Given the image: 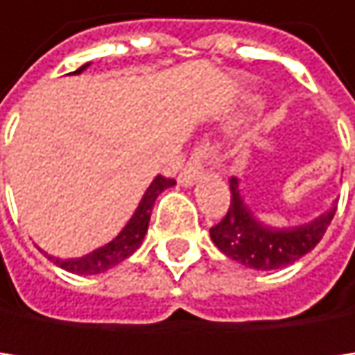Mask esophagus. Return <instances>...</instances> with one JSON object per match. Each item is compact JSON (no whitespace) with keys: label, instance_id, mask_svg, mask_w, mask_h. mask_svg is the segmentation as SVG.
<instances>
[{"label":"esophagus","instance_id":"1","mask_svg":"<svg viewBox=\"0 0 355 355\" xmlns=\"http://www.w3.org/2000/svg\"><path fill=\"white\" fill-rule=\"evenodd\" d=\"M219 159V151H217V146L215 142L211 140H202L196 148H193V153L189 157V162L185 164V168L181 170L179 174V181L183 185H191L198 176L202 174L204 170V164H211V162H217Z\"/></svg>","mask_w":355,"mask_h":355}]
</instances>
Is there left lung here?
<instances>
[{
	"label": "left lung",
	"mask_w": 355,
	"mask_h": 355,
	"mask_svg": "<svg viewBox=\"0 0 355 355\" xmlns=\"http://www.w3.org/2000/svg\"><path fill=\"white\" fill-rule=\"evenodd\" d=\"M336 213V207L300 227L272 230L255 221L243 204L239 181L230 179V207L219 223L211 227V239L219 251L255 270H272L294 264L315 247Z\"/></svg>",
	"instance_id": "1"
}]
</instances>
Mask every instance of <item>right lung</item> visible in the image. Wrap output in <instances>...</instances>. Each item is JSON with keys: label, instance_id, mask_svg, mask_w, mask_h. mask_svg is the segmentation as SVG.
I'll list each match as a JSON object with an SVG mask.
<instances>
[{"label": "right lung", "instance_id": "add662e5", "mask_svg": "<svg viewBox=\"0 0 355 355\" xmlns=\"http://www.w3.org/2000/svg\"><path fill=\"white\" fill-rule=\"evenodd\" d=\"M87 65H83L80 70L76 72H83ZM174 185V179H170V176H157V179L151 183V187L146 189L140 207L136 209L134 217L130 219V223L123 227V232L112 241L108 243L106 247L93 251L85 257H78V260H59V257H51V260L61 266L63 270L67 272H74V275H98V272H104L116 264H121L125 260V257H130L142 243L144 234H146V227H148V219H151V211H153V204L157 200V196L166 189Z\"/></svg>", "mask_w": 355, "mask_h": 355}]
</instances>
